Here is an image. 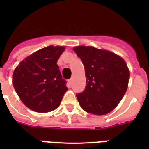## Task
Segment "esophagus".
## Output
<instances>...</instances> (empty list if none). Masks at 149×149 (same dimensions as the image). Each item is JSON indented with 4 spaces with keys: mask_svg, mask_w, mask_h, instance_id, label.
Returning <instances> with one entry per match:
<instances>
[{
    "mask_svg": "<svg viewBox=\"0 0 149 149\" xmlns=\"http://www.w3.org/2000/svg\"><path fill=\"white\" fill-rule=\"evenodd\" d=\"M72 79H70L68 80V85H69V86H71V85H72Z\"/></svg>",
    "mask_w": 149,
    "mask_h": 149,
    "instance_id": "esophagus-1",
    "label": "esophagus"
}]
</instances>
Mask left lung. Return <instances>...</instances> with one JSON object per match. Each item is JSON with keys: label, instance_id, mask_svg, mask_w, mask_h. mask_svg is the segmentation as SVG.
Wrapping results in <instances>:
<instances>
[{"label": "left lung", "instance_id": "8db88e82", "mask_svg": "<svg viewBox=\"0 0 149 149\" xmlns=\"http://www.w3.org/2000/svg\"><path fill=\"white\" fill-rule=\"evenodd\" d=\"M85 68L86 88L77 97L82 109L96 115L110 113L127 91L129 70L120 56L92 46L73 49Z\"/></svg>", "mask_w": 149, "mask_h": 149}]
</instances>
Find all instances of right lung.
Here are the masks:
<instances>
[{
    "instance_id": "add662e5",
    "label": "right lung",
    "mask_w": 149,
    "mask_h": 149,
    "mask_svg": "<svg viewBox=\"0 0 149 149\" xmlns=\"http://www.w3.org/2000/svg\"><path fill=\"white\" fill-rule=\"evenodd\" d=\"M64 50V46L49 45L28 56L15 68L14 88L31 111L46 113L60 105L68 90L57 65Z\"/></svg>"
}]
</instances>
